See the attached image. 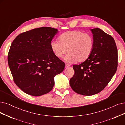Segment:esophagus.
<instances>
[{
	"instance_id": "obj_1",
	"label": "esophagus",
	"mask_w": 125,
	"mask_h": 125,
	"mask_svg": "<svg viewBox=\"0 0 125 125\" xmlns=\"http://www.w3.org/2000/svg\"><path fill=\"white\" fill-rule=\"evenodd\" d=\"M70 65H69V64H65V67L66 68H67L68 67H70Z\"/></svg>"
}]
</instances>
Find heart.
<instances>
[{"mask_svg":"<svg viewBox=\"0 0 125 125\" xmlns=\"http://www.w3.org/2000/svg\"><path fill=\"white\" fill-rule=\"evenodd\" d=\"M59 41H52L51 49L58 58L68 53L65 58L67 62L86 61L91 55L94 47L93 37L81 31H67L59 36Z\"/></svg>","mask_w":125,"mask_h":125,"instance_id":"obj_1","label":"heart"}]
</instances>
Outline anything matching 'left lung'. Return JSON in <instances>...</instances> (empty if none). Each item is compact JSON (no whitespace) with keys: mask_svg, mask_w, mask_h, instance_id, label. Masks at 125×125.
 <instances>
[{"mask_svg":"<svg viewBox=\"0 0 125 125\" xmlns=\"http://www.w3.org/2000/svg\"><path fill=\"white\" fill-rule=\"evenodd\" d=\"M94 47L91 55L79 65H74L70 86L76 93L92 95L103 90L115 74L117 48L112 36L99 28L91 29Z\"/></svg>","mask_w":125,"mask_h":125,"instance_id":"obj_1","label":"left lung"}]
</instances>
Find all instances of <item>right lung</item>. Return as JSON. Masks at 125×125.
I'll list each match as a JSON object with an SVG mask.
<instances>
[{"label":"right lung","instance_id":"obj_1","mask_svg":"<svg viewBox=\"0 0 125 125\" xmlns=\"http://www.w3.org/2000/svg\"><path fill=\"white\" fill-rule=\"evenodd\" d=\"M58 30L42 27L24 32L14 39L8 62L15 83L26 94L40 96L53 88L54 78L65 63L52 52L50 42Z\"/></svg>","mask_w":125,"mask_h":125}]
</instances>
